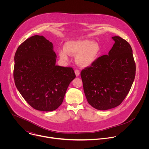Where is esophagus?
I'll return each mask as SVG.
<instances>
[{
	"mask_svg": "<svg viewBox=\"0 0 149 149\" xmlns=\"http://www.w3.org/2000/svg\"><path fill=\"white\" fill-rule=\"evenodd\" d=\"M75 75H76L77 77H78V76L79 75V74H80L79 71L78 70H76L75 71Z\"/></svg>",
	"mask_w": 149,
	"mask_h": 149,
	"instance_id": "obj_1",
	"label": "esophagus"
}]
</instances>
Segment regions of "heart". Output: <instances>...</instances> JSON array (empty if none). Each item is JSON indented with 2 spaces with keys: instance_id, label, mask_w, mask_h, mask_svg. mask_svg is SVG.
Here are the masks:
<instances>
[{
  "instance_id": "b5f03b06",
  "label": "heart",
  "mask_w": 149,
  "mask_h": 149,
  "mask_svg": "<svg viewBox=\"0 0 149 149\" xmlns=\"http://www.w3.org/2000/svg\"><path fill=\"white\" fill-rule=\"evenodd\" d=\"M100 54V47L96 42L90 39H78L69 41L65 48L59 51L60 58L68 60L69 55L75 56V62L82 68L91 67L98 59Z\"/></svg>"
}]
</instances>
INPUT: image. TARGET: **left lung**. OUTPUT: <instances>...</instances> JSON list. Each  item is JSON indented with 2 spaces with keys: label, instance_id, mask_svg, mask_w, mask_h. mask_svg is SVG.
<instances>
[{
  "label": "left lung",
  "instance_id": "8db88e82",
  "mask_svg": "<svg viewBox=\"0 0 149 149\" xmlns=\"http://www.w3.org/2000/svg\"><path fill=\"white\" fill-rule=\"evenodd\" d=\"M108 55L98 58L83 70L81 76L87 101L98 110L119 105L128 94L136 75V64L130 45L120 36Z\"/></svg>",
  "mask_w": 149,
  "mask_h": 149
}]
</instances>
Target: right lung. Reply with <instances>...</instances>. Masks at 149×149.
Returning <instances> with one entry per match:
<instances>
[{
  "mask_svg": "<svg viewBox=\"0 0 149 149\" xmlns=\"http://www.w3.org/2000/svg\"><path fill=\"white\" fill-rule=\"evenodd\" d=\"M56 59L52 42L38 35L24 41L15 53V86L35 110L52 111L57 109L75 78L72 68L56 65Z\"/></svg>",
  "mask_w": 149,
  "mask_h": 149,
  "instance_id": "right-lung-1",
  "label": "right lung"
}]
</instances>
